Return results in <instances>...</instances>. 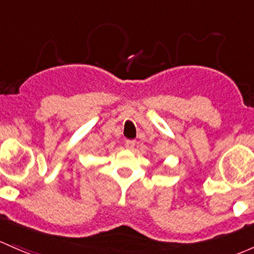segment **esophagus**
Listing matches in <instances>:
<instances>
[{
	"instance_id": "34e87169",
	"label": "esophagus",
	"mask_w": 254,
	"mask_h": 254,
	"mask_svg": "<svg viewBox=\"0 0 254 254\" xmlns=\"http://www.w3.org/2000/svg\"><path fill=\"white\" fill-rule=\"evenodd\" d=\"M135 145H136V141L134 140H127V142H125V147L127 149H134Z\"/></svg>"
}]
</instances>
